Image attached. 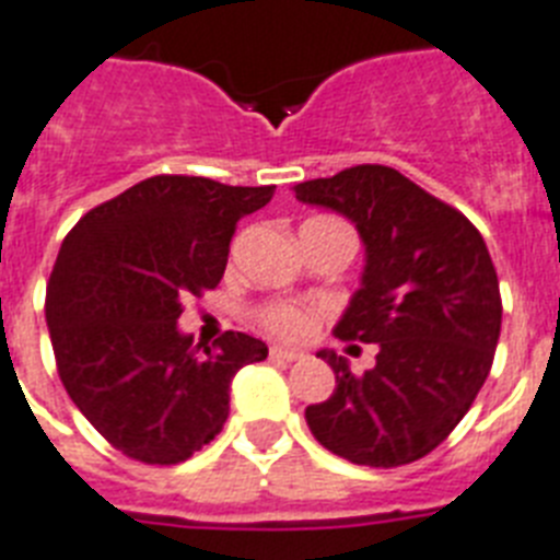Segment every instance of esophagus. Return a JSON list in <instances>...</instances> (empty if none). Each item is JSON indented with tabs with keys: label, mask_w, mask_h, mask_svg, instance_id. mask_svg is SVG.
I'll use <instances>...</instances> for the list:
<instances>
[{
	"label": "esophagus",
	"mask_w": 560,
	"mask_h": 560,
	"mask_svg": "<svg viewBox=\"0 0 560 560\" xmlns=\"http://www.w3.org/2000/svg\"><path fill=\"white\" fill-rule=\"evenodd\" d=\"M270 359H279V362H299V359H304V353L295 351V348H281V345H272Z\"/></svg>",
	"instance_id": "obj_1"
}]
</instances>
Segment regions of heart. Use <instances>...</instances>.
Listing matches in <instances>:
<instances>
[{
	"label": "heart",
	"instance_id": "b5f03b06",
	"mask_svg": "<svg viewBox=\"0 0 560 560\" xmlns=\"http://www.w3.org/2000/svg\"><path fill=\"white\" fill-rule=\"evenodd\" d=\"M261 325L270 334L284 336V339H304L313 330V325H316V313L311 307H302V304L293 302L267 304L265 311H261Z\"/></svg>",
	"mask_w": 560,
	"mask_h": 560
}]
</instances>
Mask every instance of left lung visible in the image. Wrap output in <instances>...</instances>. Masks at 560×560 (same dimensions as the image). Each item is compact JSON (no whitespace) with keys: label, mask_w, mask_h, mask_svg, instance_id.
<instances>
[{"label":"left lung","mask_w":560,"mask_h":560,"mask_svg":"<svg viewBox=\"0 0 560 560\" xmlns=\"http://www.w3.org/2000/svg\"><path fill=\"white\" fill-rule=\"evenodd\" d=\"M293 192L357 226L365 267L334 334L380 348L362 376L336 351L316 353L334 368L336 388L304 408V420L327 452L357 466L420 460L466 417L492 368L503 307L483 235L380 163L304 180Z\"/></svg>","instance_id":"left-lung-1"}]
</instances>
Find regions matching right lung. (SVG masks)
Returning <instances> with one entry per match:
<instances>
[{"label": "right lung", "instance_id": "1", "mask_svg": "<svg viewBox=\"0 0 560 560\" xmlns=\"http://www.w3.org/2000/svg\"><path fill=\"white\" fill-rule=\"evenodd\" d=\"M272 186L154 175L85 212L59 247L45 322L59 380L85 420L131 460H189L224 429L230 385L267 359L256 336L226 330L192 348L184 299L218 288L241 218Z\"/></svg>", "mask_w": 560, "mask_h": 560}]
</instances>
